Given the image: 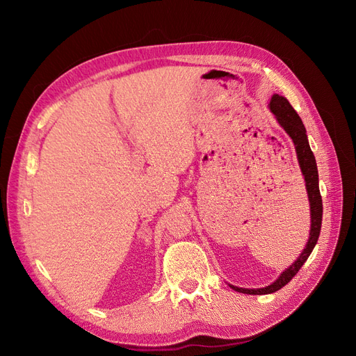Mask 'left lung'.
I'll list each match as a JSON object with an SVG mask.
<instances>
[{"mask_svg":"<svg viewBox=\"0 0 356 356\" xmlns=\"http://www.w3.org/2000/svg\"><path fill=\"white\" fill-rule=\"evenodd\" d=\"M271 113L276 116V120L279 125L286 131V134L291 137L293 146H296L298 164L301 168V172L304 176V181H306V191L310 202V234L306 248L302 249L300 257L296 262H292L280 276L274 280L271 285L257 288V289H248V288H238L234 285H229L237 292L241 293H250V296H264V293L276 292L280 288H283L286 283L291 282V279L296 276L298 270L304 266V262L310 257L312 250L314 249L319 238L321 225H322V197L319 192V176H318V165L316 159H314L313 152L309 145V138L306 134V127H304L301 118L293 107L289 104V101L279 94H274L270 99L268 104Z\"/></svg>","mask_w":356,"mask_h":356,"instance_id":"left-lung-1","label":"left lung"}]
</instances>
